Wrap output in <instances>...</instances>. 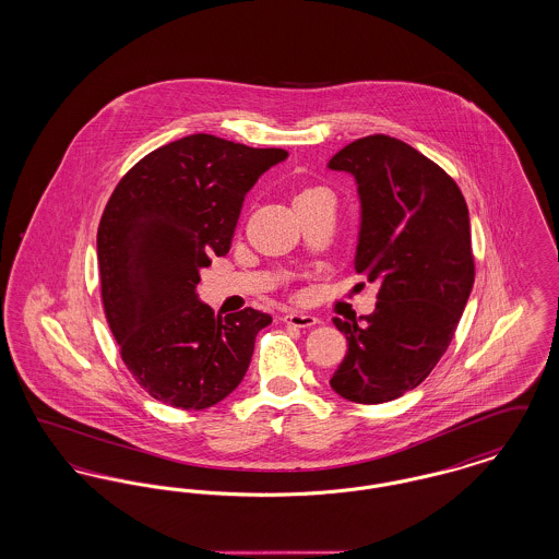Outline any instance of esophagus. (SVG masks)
Wrapping results in <instances>:
<instances>
[{
	"label": "esophagus",
	"instance_id": "1",
	"mask_svg": "<svg viewBox=\"0 0 559 559\" xmlns=\"http://www.w3.org/2000/svg\"><path fill=\"white\" fill-rule=\"evenodd\" d=\"M283 320L287 322V324H292L295 329H310V326H314V324H319V319H314L312 314H306V312H287Z\"/></svg>",
	"mask_w": 559,
	"mask_h": 559
}]
</instances>
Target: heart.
<instances>
[{"mask_svg": "<svg viewBox=\"0 0 559 559\" xmlns=\"http://www.w3.org/2000/svg\"><path fill=\"white\" fill-rule=\"evenodd\" d=\"M329 192L320 187H301L293 194V207L295 212L301 213L314 205H319L320 201H329Z\"/></svg>", "mask_w": 559, "mask_h": 559, "instance_id": "b5f03b06", "label": "heart"}]
</instances>
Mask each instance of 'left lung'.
I'll list each match as a JSON object with an SVG mask.
<instances>
[{"instance_id": "8db88e82", "label": "left lung", "mask_w": 559, "mask_h": 559, "mask_svg": "<svg viewBox=\"0 0 559 559\" xmlns=\"http://www.w3.org/2000/svg\"><path fill=\"white\" fill-rule=\"evenodd\" d=\"M329 167L358 182L354 270L381 285L360 324L333 320L347 354L331 388L356 404H381L415 390L451 346L476 278L469 212L438 163L385 133L354 140Z\"/></svg>"}]
</instances>
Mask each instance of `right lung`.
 I'll return each instance as SVG.
<instances>
[{"label":"right lung","instance_id":"right-lung-1","mask_svg":"<svg viewBox=\"0 0 559 559\" xmlns=\"http://www.w3.org/2000/svg\"><path fill=\"white\" fill-rule=\"evenodd\" d=\"M285 157L192 133L138 160L108 199L98 226L105 317L123 365L163 404L213 406L249 369L272 317H215L194 289L201 267L230 251L249 188Z\"/></svg>","mask_w":559,"mask_h":559}]
</instances>
